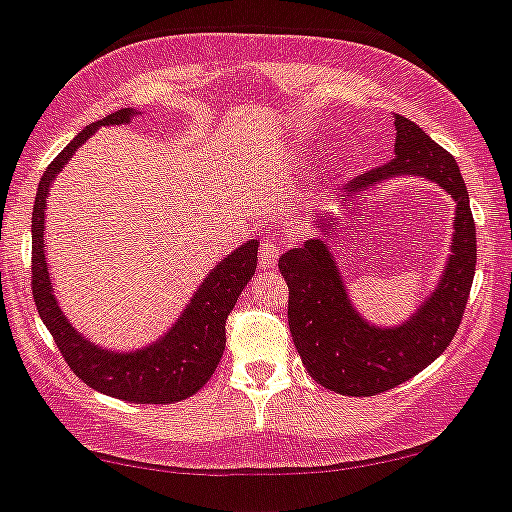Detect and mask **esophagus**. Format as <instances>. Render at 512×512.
Here are the masks:
<instances>
[{
	"instance_id": "obj_1",
	"label": "esophagus",
	"mask_w": 512,
	"mask_h": 512,
	"mask_svg": "<svg viewBox=\"0 0 512 512\" xmlns=\"http://www.w3.org/2000/svg\"><path fill=\"white\" fill-rule=\"evenodd\" d=\"M279 245L274 240H265L260 245V267L262 270H272L274 265H277V260H279Z\"/></svg>"
}]
</instances>
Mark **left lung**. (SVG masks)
<instances>
[{"label": "left lung", "mask_w": 512, "mask_h": 512, "mask_svg": "<svg viewBox=\"0 0 512 512\" xmlns=\"http://www.w3.org/2000/svg\"><path fill=\"white\" fill-rule=\"evenodd\" d=\"M395 129V159L348 181L343 201L402 176L432 181L456 201L451 255L414 314L392 326L360 316L324 238H309L279 257L289 287V331L301 363L316 383L348 397L378 395L434 363L461 324L476 274V225L459 164L407 117L395 115ZM326 220L331 218L324 213L314 218L321 233Z\"/></svg>", "instance_id": "1"}]
</instances>
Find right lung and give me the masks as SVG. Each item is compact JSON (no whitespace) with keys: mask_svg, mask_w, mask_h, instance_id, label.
I'll return each mask as SVG.
<instances>
[{"mask_svg":"<svg viewBox=\"0 0 512 512\" xmlns=\"http://www.w3.org/2000/svg\"><path fill=\"white\" fill-rule=\"evenodd\" d=\"M137 115L142 112L125 107L107 115L105 120L93 122L83 132H78V137L43 171L39 191H36L34 215H31V272H34L31 289H34L41 321L51 331L66 363L85 385L125 402L171 405V402L196 395L218 368L225 351V319L233 311L245 284L255 274L260 242L247 240L245 245L225 255L198 284L191 301L184 306L179 319L169 326V331L134 351H112V348L98 346L71 324L53 294L46 242H43L46 198L63 166L102 125H129Z\"/></svg>","mask_w":512,"mask_h":512,"instance_id":"add662e5","label":"right lung"}]
</instances>
